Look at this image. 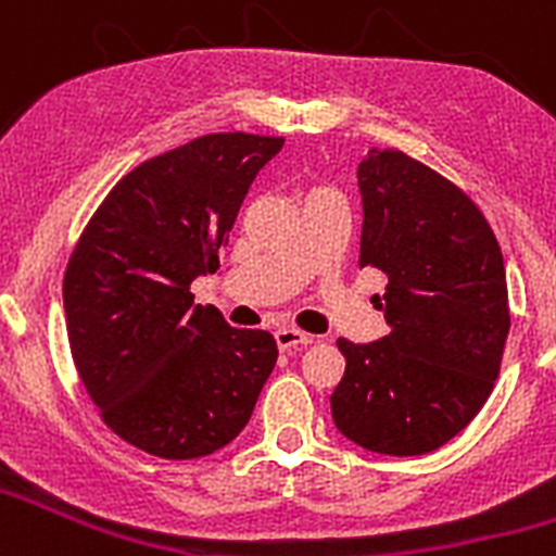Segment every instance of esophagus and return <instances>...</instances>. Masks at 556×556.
I'll list each match as a JSON object with an SVG mask.
<instances>
[{"label":"esophagus","instance_id":"1","mask_svg":"<svg viewBox=\"0 0 556 556\" xmlns=\"http://www.w3.org/2000/svg\"><path fill=\"white\" fill-rule=\"evenodd\" d=\"M275 342L281 351H292V348H303V345H312L314 337L312 333H303L298 328H278L275 331Z\"/></svg>","mask_w":556,"mask_h":556}]
</instances>
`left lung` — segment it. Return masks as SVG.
<instances>
[{
	"instance_id": "obj_1",
	"label": "left lung",
	"mask_w": 556,
	"mask_h": 556,
	"mask_svg": "<svg viewBox=\"0 0 556 556\" xmlns=\"http://www.w3.org/2000/svg\"><path fill=\"white\" fill-rule=\"evenodd\" d=\"M358 267L387 275L376 308L390 333L337 339L345 376L333 424L376 454L440 448L493 392L509 333L504 258L473 200L401 150L372 147L358 164Z\"/></svg>"
}]
</instances>
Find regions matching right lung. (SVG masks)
I'll return each instance as SVG.
<instances>
[{"instance_id": "add662e5", "label": "right lung", "mask_w": 556, "mask_h": 556, "mask_svg": "<svg viewBox=\"0 0 556 556\" xmlns=\"http://www.w3.org/2000/svg\"><path fill=\"white\" fill-rule=\"evenodd\" d=\"M283 139L211 132L127 172L63 275L72 358L108 429L161 459H198L248 426L278 358L267 331L194 306L250 184Z\"/></svg>"}]
</instances>
